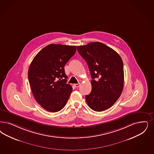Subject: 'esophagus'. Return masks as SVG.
Here are the masks:
<instances>
[{
    "instance_id": "1",
    "label": "esophagus",
    "mask_w": 154,
    "mask_h": 154,
    "mask_svg": "<svg viewBox=\"0 0 154 154\" xmlns=\"http://www.w3.org/2000/svg\"><path fill=\"white\" fill-rule=\"evenodd\" d=\"M80 86V84H74V86L75 88H79Z\"/></svg>"
}]
</instances>
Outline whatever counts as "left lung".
<instances>
[{
	"instance_id": "8db88e82",
	"label": "left lung",
	"mask_w": 154,
	"mask_h": 154,
	"mask_svg": "<svg viewBox=\"0 0 154 154\" xmlns=\"http://www.w3.org/2000/svg\"><path fill=\"white\" fill-rule=\"evenodd\" d=\"M77 51L90 70L91 91L85 96L88 105L96 112L110 108L122 93L124 84L123 64L112 48L100 42L77 47Z\"/></svg>"
}]
</instances>
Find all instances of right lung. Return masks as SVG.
<instances>
[{
  "label": "right lung",
  "mask_w": 154,
  "mask_h": 154,
  "mask_svg": "<svg viewBox=\"0 0 154 154\" xmlns=\"http://www.w3.org/2000/svg\"><path fill=\"white\" fill-rule=\"evenodd\" d=\"M76 52V46L49 44L36 55L28 72L33 95L48 112L63 109L73 90L66 84L64 66Z\"/></svg>",
  "instance_id": "add662e5"
}]
</instances>
